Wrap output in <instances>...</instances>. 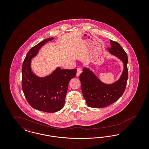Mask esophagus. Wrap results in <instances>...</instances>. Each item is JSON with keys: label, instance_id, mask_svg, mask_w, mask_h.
Returning a JSON list of instances; mask_svg holds the SVG:
<instances>
[{"label": "esophagus", "instance_id": "34e87169", "mask_svg": "<svg viewBox=\"0 0 149 149\" xmlns=\"http://www.w3.org/2000/svg\"><path fill=\"white\" fill-rule=\"evenodd\" d=\"M81 72H82L81 68H78L77 69V77H79L80 75V74L81 73Z\"/></svg>", "mask_w": 149, "mask_h": 149}]
</instances>
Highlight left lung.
Segmentation results:
<instances>
[{
  "label": "left lung",
  "instance_id": "1",
  "mask_svg": "<svg viewBox=\"0 0 149 149\" xmlns=\"http://www.w3.org/2000/svg\"><path fill=\"white\" fill-rule=\"evenodd\" d=\"M109 52L119 58L124 64V69L120 79L111 84L102 82L90 69L84 68L79 79L81 91L87 105L92 108L108 106L120 98L125 91L128 79L127 54L120 43L110 40Z\"/></svg>",
  "mask_w": 149,
  "mask_h": 149
}]
</instances>
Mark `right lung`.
<instances>
[{
    "instance_id": "obj_1",
    "label": "right lung",
    "mask_w": 149,
    "mask_h": 149,
    "mask_svg": "<svg viewBox=\"0 0 149 149\" xmlns=\"http://www.w3.org/2000/svg\"><path fill=\"white\" fill-rule=\"evenodd\" d=\"M54 38L45 39L32 47L22 68V86L28 103L37 110L49 113L56 112L63 108L69 83L77 74L76 69H61L58 67L49 75L41 78L32 71L31 59L42 46Z\"/></svg>"
}]
</instances>
